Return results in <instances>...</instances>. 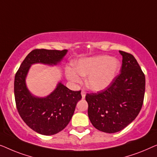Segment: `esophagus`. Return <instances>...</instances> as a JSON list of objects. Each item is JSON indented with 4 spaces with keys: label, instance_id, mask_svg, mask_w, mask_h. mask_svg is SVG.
Listing matches in <instances>:
<instances>
[{
    "label": "esophagus",
    "instance_id": "34e87169",
    "mask_svg": "<svg viewBox=\"0 0 157 157\" xmlns=\"http://www.w3.org/2000/svg\"><path fill=\"white\" fill-rule=\"evenodd\" d=\"M81 94H82V99H84L85 98V95H86V92L84 91V90H82L81 92Z\"/></svg>",
    "mask_w": 157,
    "mask_h": 157
}]
</instances>
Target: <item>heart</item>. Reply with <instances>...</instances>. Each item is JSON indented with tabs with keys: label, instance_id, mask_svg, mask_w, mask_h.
I'll use <instances>...</instances> for the list:
<instances>
[{
	"label": "heart",
	"instance_id": "heart-1",
	"mask_svg": "<svg viewBox=\"0 0 157 157\" xmlns=\"http://www.w3.org/2000/svg\"><path fill=\"white\" fill-rule=\"evenodd\" d=\"M120 63L109 56H97L78 59L74 63V69L67 68V78L74 82L80 81V76L86 77V85L94 92L109 87L120 71Z\"/></svg>",
	"mask_w": 157,
	"mask_h": 157
}]
</instances>
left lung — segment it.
I'll return each instance as SVG.
<instances>
[{
	"label": "left lung",
	"instance_id": "8db88e82",
	"mask_svg": "<svg viewBox=\"0 0 157 157\" xmlns=\"http://www.w3.org/2000/svg\"><path fill=\"white\" fill-rule=\"evenodd\" d=\"M121 73L109 87L97 93L87 94L88 117L97 129L115 133L135 120L142 109L145 76L132 54L121 51Z\"/></svg>",
	"mask_w": 157,
	"mask_h": 157
}]
</instances>
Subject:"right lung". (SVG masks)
<instances>
[{
	"label": "right lung",
	"mask_w": 157,
	"mask_h": 157,
	"mask_svg": "<svg viewBox=\"0 0 157 157\" xmlns=\"http://www.w3.org/2000/svg\"><path fill=\"white\" fill-rule=\"evenodd\" d=\"M67 50L35 49L28 55L15 76L14 94L17 109L30 128L43 135H53L65 129L73 115L81 91H72L59 82L45 98L34 96L28 89L25 79L32 65H57Z\"/></svg>",
	"instance_id": "add662e5"
}]
</instances>
